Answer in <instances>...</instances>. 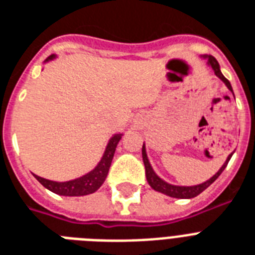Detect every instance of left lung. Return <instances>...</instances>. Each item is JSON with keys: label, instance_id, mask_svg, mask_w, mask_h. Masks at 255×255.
<instances>
[{"label": "left lung", "instance_id": "left-lung-1", "mask_svg": "<svg viewBox=\"0 0 255 255\" xmlns=\"http://www.w3.org/2000/svg\"><path fill=\"white\" fill-rule=\"evenodd\" d=\"M201 58L206 59V65L209 66V67H212V70H213L214 74H216V77L220 78V79L225 83L226 87L233 92V88H232L230 82L228 81L224 75H222L217 59H216L214 57H212V55H204V57ZM233 153H230V155L228 156V159H226V161L224 163V165L220 168V170H218L217 173L214 174L213 177H210L209 180H206L205 182H202V184H198V185H193V186H180V185H172V184H169V182L164 181L163 178H160L159 176L156 174L155 170H153V168H152L149 160H148L147 151H145V144H143V149H141V155H143V161H144V167H145V176H147L148 184H149L152 189H155L156 192H160V193L167 194V196H169V197H174V198H193L196 197V196H198L201 192H204V190H205L209 185H212V184L217 180L218 176L224 172V169H225L228 163H229L230 157L233 156Z\"/></svg>", "mask_w": 255, "mask_h": 255}]
</instances>
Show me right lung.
<instances>
[{"label":"right lung","mask_w":255,"mask_h":255,"mask_svg":"<svg viewBox=\"0 0 255 255\" xmlns=\"http://www.w3.org/2000/svg\"><path fill=\"white\" fill-rule=\"evenodd\" d=\"M55 58H57V55H50L45 61V63L49 61H53ZM122 136H123V133H115L111 139L108 140L107 147L104 149L103 156H102V159L98 163V165L92 170H90L88 173L81 176V177L62 182L39 177L37 174H34V177L37 178L38 181L41 182L46 189L51 190L53 193L59 194V196L75 197V196H86V194L94 193V192L99 189L102 184L104 182V180H106V177H107L112 159H114V155H115L116 145H118V143L122 139Z\"/></svg>","instance_id":"obj_1"}]
</instances>
